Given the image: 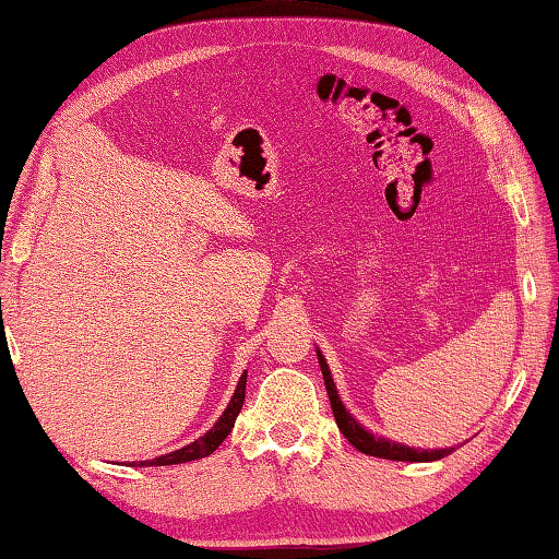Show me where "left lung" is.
<instances>
[{
  "mask_svg": "<svg viewBox=\"0 0 559 559\" xmlns=\"http://www.w3.org/2000/svg\"><path fill=\"white\" fill-rule=\"evenodd\" d=\"M314 352H317V360H320L324 388H326V395H330V402H332V412H334L338 431L346 436V441L352 443L356 451L366 453V455H373V457H385V461H402V463L441 461V457L451 455L455 451V445H448V448L404 445L400 441H390V439H385V436H378L373 431H368L366 426L358 424L354 414L344 407V402H342V397H338V390L334 385L332 370H330V366H326V358L322 356L320 348H314Z\"/></svg>",
  "mask_w": 559,
  "mask_h": 559,
  "instance_id": "left-lung-1",
  "label": "left lung"
}]
</instances>
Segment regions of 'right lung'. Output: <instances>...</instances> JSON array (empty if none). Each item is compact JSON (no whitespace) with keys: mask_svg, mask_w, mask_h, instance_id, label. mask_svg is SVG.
Segmentation results:
<instances>
[{"mask_svg":"<svg viewBox=\"0 0 559 559\" xmlns=\"http://www.w3.org/2000/svg\"><path fill=\"white\" fill-rule=\"evenodd\" d=\"M245 390H247V370L242 373V378H239L237 388H235V395H233V400H229L225 412L221 414V419H217L211 426V431H205L201 439H195L189 445L179 448V451L164 453L159 457H152V461H138V463H128V465H133V467H152V465H155L157 467V465H179V463L199 461V457H207L217 445H221L227 439L229 431L235 429V419H237V414L245 404Z\"/></svg>","mask_w":559,"mask_h":559,"instance_id":"right-lung-1","label":"right lung"}]
</instances>
